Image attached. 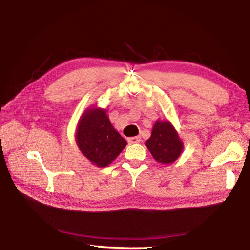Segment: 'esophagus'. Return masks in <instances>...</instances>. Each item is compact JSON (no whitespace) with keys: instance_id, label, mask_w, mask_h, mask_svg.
I'll return each instance as SVG.
<instances>
[{"instance_id":"34e87169","label":"esophagus","mask_w":250,"mask_h":250,"mask_svg":"<svg viewBox=\"0 0 250 250\" xmlns=\"http://www.w3.org/2000/svg\"><path fill=\"white\" fill-rule=\"evenodd\" d=\"M128 142H129L130 144L140 143V142H141V137H131V138H128Z\"/></svg>"}]
</instances>
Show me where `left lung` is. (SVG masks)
Returning <instances> with one entry per match:
<instances>
[{
    "instance_id": "obj_1",
    "label": "left lung",
    "mask_w": 250,
    "mask_h": 250,
    "mask_svg": "<svg viewBox=\"0 0 250 250\" xmlns=\"http://www.w3.org/2000/svg\"><path fill=\"white\" fill-rule=\"evenodd\" d=\"M145 145L154 160L163 165L173 164L184 150V142L168 120L158 119L155 121L151 137L146 141Z\"/></svg>"
}]
</instances>
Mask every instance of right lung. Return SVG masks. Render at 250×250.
Listing matches in <instances>:
<instances>
[{"mask_svg":"<svg viewBox=\"0 0 250 250\" xmlns=\"http://www.w3.org/2000/svg\"><path fill=\"white\" fill-rule=\"evenodd\" d=\"M107 109L89 107L78 121L75 138L81 153L99 168L107 167L127 145L106 115Z\"/></svg>","mask_w":250,"mask_h":250,"instance_id":"1","label":"right lung"}]
</instances>
